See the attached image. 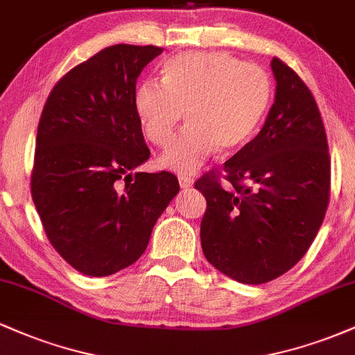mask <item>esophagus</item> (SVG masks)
Segmentation results:
<instances>
[{"instance_id": "obj_1", "label": "esophagus", "mask_w": 355, "mask_h": 355, "mask_svg": "<svg viewBox=\"0 0 355 355\" xmlns=\"http://www.w3.org/2000/svg\"><path fill=\"white\" fill-rule=\"evenodd\" d=\"M178 183H180L182 189H190V187L193 185V178L189 177V175H180V177H178Z\"/></svg>"}]
</instances>
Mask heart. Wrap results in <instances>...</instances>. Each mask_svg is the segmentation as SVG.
I'll use <instances>...</instances> for the list:
<instances>
[{
  "instance_id": "b5f03b06",
  "label": "heart",
  "mask_w": 355,
  "mask_h": 355,
  "mask_svg": "<svg viewBox=\"0 0 355 355\" xmlns=\"http://www.w3.org/2000/svg\"><path fill=\"white\" fill-rule=\"evenodd\" d=\"M272 98L267 71L225 51H191L164 63L162 81L138 83L133 107L153 145L170 141L183 113L190 121L160 164L191 173L217 152H234L250 140Z\"/></svg>"
}]
</instances>
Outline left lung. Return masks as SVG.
<instances>
[{"label": "left lung", "mask_w": 355, "mask_h": 355, "mask_svg": "<svg viewBox=\"0 0 355 355\" xmlns=\"http://www.w3.org/2000/svg\"><path fill=\"white\" fill-rule=\"evenodd\" d=\"M275 101L254 140L195 183L207 200L205 259L242 284H266L312 245L331 197V158L311 89L284 61H270Z\"/></svg>", "instance_id": "left-lung-1"}]
</instances>
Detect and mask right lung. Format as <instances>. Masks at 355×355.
I'll use <instances>...</instances> for the list:
<instances>
[{
  "label": "right lung",
  "instance_id": "obj_1",
  "mask_svg": "<svg viewBox=\"0 0 355 355\" xmlns=\"http://www.w3.org/2000/svg\"><path fill=\"white\" fill-rule=\"evenodd\" d=\"M162 51L105 48L68 71L44 103L31 197L51 245L85 275L135 263L180 190L173 173L137 172L150 150L133 95L141 70Z\"/></svg>",
  "mask_w": 355,
  "mask_h": 355
}]
</instances>
